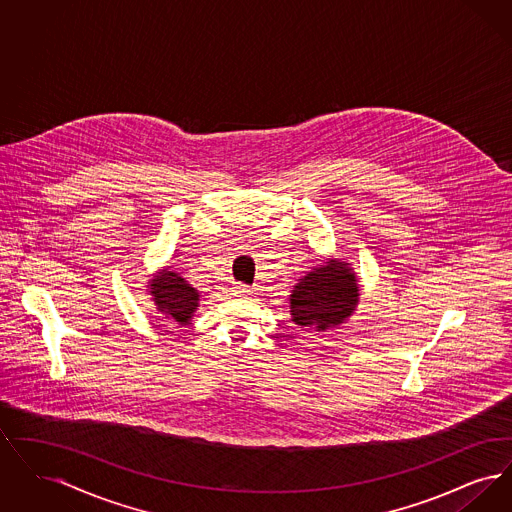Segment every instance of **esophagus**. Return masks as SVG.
I'll use <instances>...</instances> for the list:
<instances>
[{"label":"esophagus","mask_w":512,"mask_h":512,"mask_svg":"<svg viewBox=\"0 0 512 512\" xmlns=\"http://www.w3.org/2000/svg\"><path fill=\"white\" fill-rule=\"evenodd\" d=\"M232 292H234V295H240V297H247V295H251V288L249 286H245V284H236L234 288H232Z\"/></svg>","instance_id":"1"}]
</instances>
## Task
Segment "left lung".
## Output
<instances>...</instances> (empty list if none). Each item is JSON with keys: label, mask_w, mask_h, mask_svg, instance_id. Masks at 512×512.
Here are the masks:
<instances>
[{"label": "left lung", "mask_w": 512, "mask_h": 512, "mask_svg": "<svg viewBox=\"0 0 512 512\" xmlns=\"http://www.w3.org/2000/svg\"><path fill=\"white\" fill-rule=\"evenodd\" d=\"M290 313L295 324L324 332L353 315L359 303V286L349 263L328 259L293 286Z\"/></svg>", "instance_id": "8db88e82"}]
</instances>
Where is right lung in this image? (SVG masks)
Segmentation results:
<instances>
[{"label": "right lung", "instance_id": "1", "mask_svg": "<svg viewBox=\"0 0 512 512\" xmlns=\"http://www.w3.org/2000/svg\"><path fill=\"white\" fill-rule=\"evenodd\" d=\"M147 286L149 293L153 295L157 311L174 324L186 326L190 318L194 317L195 309L199 305V293L178 272L165 268Z\"/></svg>", "mask_w": 512, "mask_h": 512}]
</instances>
